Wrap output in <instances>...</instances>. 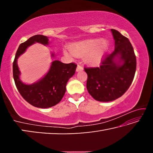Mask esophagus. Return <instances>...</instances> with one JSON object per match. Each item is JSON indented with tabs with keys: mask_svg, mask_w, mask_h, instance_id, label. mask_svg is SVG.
Segmentation results:
<instances>
[{
	"mask_svg": "<svg viewBox=\"0 0 153 153\" xmlns=\"http://www.w3.org/2000/svg\"><path fill=\"white\" fill-rule=\"evenodd\" d=\"M83 69H84V68H83V67L81 65H77V68H76V71L77 72H79L80 71H82Z\"/></svg>",
	"mask_w": 153,
	"mask_h": 153,
	"instance_id": "1",
	"label": "esophagus"
}]
</instances>
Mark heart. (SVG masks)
Masks as SVG:
<instances>
[{"label":"heart","mask_w":153,"mask_h":153,"mask_svg":"<svg viewBox=\"0 0 153 153\" xmlns=\"http://www.w3.org/2000/svg\"><path fill=\"white\" fill-rule=\"evenodd\" d=\"M108 48V42L105 39L92 38L75 42L69 46L71 53L74 56L81 57L84 56V61L86 63L96 65L100 63L107 53ZM67 56L72 55L67 51H64Z\"/></svg>","instance_id":"obj_1"}]
</instances>
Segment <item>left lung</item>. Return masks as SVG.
<instances>
[{
    "mask_svg": "<svg viewBox=\"0 0 153 153\" xmlns=\"http://www.w3.org/2000/svg\"><path fill=\"white\" fill-rule=\"evenodd\" d=\"M111 31L115 50L103 59L100 67L84 68L88 92L100 102L113 101L121 97L130 86L136 69V58L128 38L117 30Z\"/></svg>",
    "mask_w": 153,
    "mask_h": 153,
    "instance_id": "8db88e82",
    "label": "left lung"
}]
</instances>
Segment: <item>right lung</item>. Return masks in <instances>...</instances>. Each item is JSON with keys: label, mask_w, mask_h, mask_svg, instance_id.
<instances>
[{"label": "right lung", "mask_w": 153, "mask_h": 153, "mask_svg": "<svg viewBox=\"0 0 153 153\" xmlns=\"http://www.w3.org/2000/svg\"><path fill=\"white\" fill-rule=\"evenodd\" d=\"M36 42L46 46L49 43L48 38L43 35H35L21 44L13 64V78L18 91L27 102L38 108H49L58 104L63 98L67 83L74 75L77 65L53 61L47 74L42 78L32 84H24L19 77L21 73L17 65V59L30 46ZM51 55L53 57L55 56L53 53H51Z\"/></svg>", "instance_id": "add662e5"}]
</instances>
